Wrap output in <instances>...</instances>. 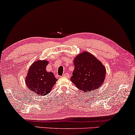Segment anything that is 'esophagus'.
<instances>
[{
  "label": "esophagus",
  "instance_id": "34e87169",
  "mask_svg": "<svg viewBox=\"0 0 135 135\" xmlns=\"http://www.w3.org/2000/svg\"><path fill=\"white\" fill-rule=\"evenodd\" d=\"M63 76H64V77H65V78H69L70 75H69V74L67 73H64L63 74Z\"/></svg>",
  "mask_w": 135,
  "mask_h": 135
}]
</instances>
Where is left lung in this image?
Returning a JSON list of instances; mask_svg holds the SVG:
<instances>
[{
    "label": "left lung",
    "mask_w": 135,
    "mask_h": 135,
    "mask_svg": "<svg viewBox=\"0 0 135 135\" xmlns=\"http://www.w3.org/2000/svg\"><path fill=\"white\" fill-rule=\"evenodd\" d=\"M74 69L71 81L83 92L94 91L103 84L106 69L95 56L84 51L77 55L73 62Z\"/></svg>",
    "instance_id": "obj_1"
}]
</instances>
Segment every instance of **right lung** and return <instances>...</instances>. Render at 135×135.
Here are the masks:
<instances>
[{
	"instance_id": "obj_1",
	"label": "right lung",
	"mask_w": 135,
	"mask_h": 135,
	"mask_svg": "<svg viewBox=\"0 0 135 135\" xmlns=\"http://www.w3.org/2000/svg\"><path fill=\"white\" fill-rule=\"evenodd\" d=\"M48 61L37 60L28 70L25 84L33 93L45 96L51 91L57 79L52 72H47Z\"/></svg>"
}]
</instances>
